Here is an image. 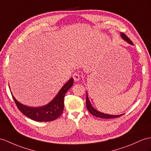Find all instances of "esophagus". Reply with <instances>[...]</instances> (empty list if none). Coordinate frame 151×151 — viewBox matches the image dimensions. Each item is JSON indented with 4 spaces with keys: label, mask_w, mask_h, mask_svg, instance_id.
Masks as SVG:
<instances>
[{
    "label": "esophagus",
    "mask_w": 151,
    "mask_h": 151,
    "mask_svg": "<svg viewBox=\"0 0 151 151\" xmlns=\"http://www.w3.org/2000/svg\"><path fill=\"white\" fill-rule=\"evenodd\" d=\"M81 75L78 72L73 73V78L75 81H79L81 79Z\"/></svg>",
    "instance_id": "esophagus-1"
}]
</instances>
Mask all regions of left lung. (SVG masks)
Listing matches in <instances>:
<instances>
[{"mask_svg":"<svg viewBox=\"0 0 151 151\" xmlns=\"http://www.w3.org/2000/svg\"><path fill=\"white\" fill-rule=\"evenodd\" d=\"M121 37H122L125 41H126L127 43H129L131 45H133V42H131V40L127 36L124 34L123 32H121ZM86 108L89 111V112L92 114L93 115L99 117V118H102V119H114V118H118V117L122 116V115H108V114H105L103 113L99 112L97 110L95 109L92 106H91L89 99L88 97V94L86 95Z\"/></svg>","mask_w":151,"mask_h":151,"instance_id":"obj_1","label":"left lung"}]
</instances>
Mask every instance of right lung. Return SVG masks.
<instances>
[{
	"mask_svg": "<svg viewBox=\"0 0 151 151\" xmlns=\"http://www.w3.org/2000/svg\"><path fill=\"white\" fill-rule=\"evenodd\" d=\"M73 83V79L71 78L64 84L52 101L41 107L32 108L25 106L18 102L12 95L18 109L24 115L38 122H49L57 119L63 112L65 95L72 86Z\"/></svg>",
	"mask_w": 151,
	"mask_h": 151,
	"instance_id": "obj_1",
	"label": "right lung"
}]
</instances>
